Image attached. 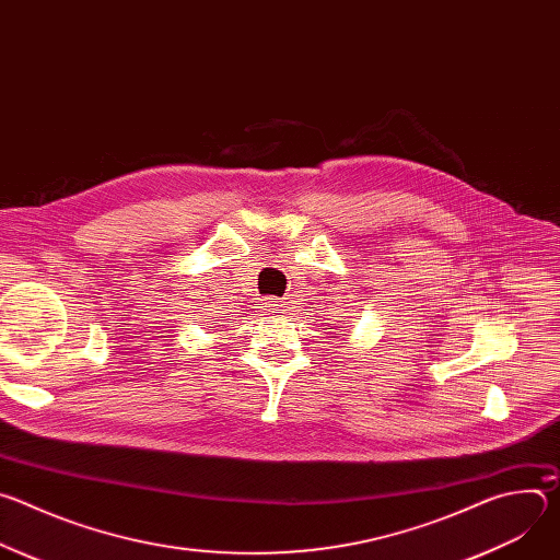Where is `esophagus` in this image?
Masks as SVG:
<instances>
[{
    "label": "esophagus",
    "instance_id": "obj_1",
    "mask_svg": "<svg viewBox=\"0 0 560 560\" xmlns=\"http://www.w3.org/2000/svg\"><path fill=\"white\" fill-rule=\"evenodd\" d=\"M270 305H272V307H275V305H277V303H270Z\"/></svg>",
    "mask_w": 560,
    "mask_h": 560
}]
</instances>
